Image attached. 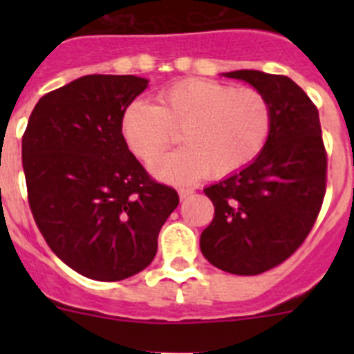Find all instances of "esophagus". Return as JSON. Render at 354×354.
Instances as JSON below:
<instances>
[{
  "label": "esophagus",
  "mask_w": 354,
  "mask_h": 354,
  "mask_svg": "<svg viewBox=\"0 0 354 354\" xmlns=\"http://www.w3.org/2000/svg\"><path fill=\"white\" fill-rule=\"evenodd\" d=\"M178 194H180V198H187L194 194V188H178Z\"/></svg>",
  "instance_id": "obj_1"
}]
</instances>
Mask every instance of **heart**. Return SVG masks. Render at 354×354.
Listing matches in <instances>:
<instances>
[{
    "mask_svg": "<svg viewBox=\"0 0 354 354\" xmlns=\"http://www.w3.org/2000/svg\"><path fill=\"white\" fill-rule=\"evenodd\" d=\"M272 128V104L263 92L200 78L160 91L157 106L133 102L121 120L128 149L145 166L173 147L181 133L183 151L152 167L160 180L173 183L203 174L226 178L245 169L262 154Z\"/></svg>",
    "mask_w": 354,
    "mask_h": 354,
    "instance_id": "obj_1",
    "label": "heart"
}]
</instances>
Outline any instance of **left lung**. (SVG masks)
I'll return each mask as SVG.
<instances>
[{"mask_svg": "<svg viewBox=\"0 0 354 354\" xmlns=\"http://www.w3.org/2000/svg\"><path fill=\"white\" fill-rule=\"evenodd\" d=\"M226 77L267 95L274 128L250 166L203 190L214 219L200 250L224 272L257 276L288 260L312 231L326 195L327 152L317 106L291 78L257 70Z\"/></svg>", "mask_w": 354, "mask_h": 354, "instance_id": "1", "label": "left lung"}]
</instances>
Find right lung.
<instances>
[{"mask_svg":"<svg viewBox=\"0 0 354 354\" xmlns=\"http://www.w3.org/2000/svg\"><path fill=\"white\" fill-rule=\"evenodd\" d=\"M133 75H85L39 99L22 137L27 198L46 243L95 281L144 270L180 203L128 151L121 120L147 88Z\"/></svg>","mask_w":354,"mask_h":354,"instance_id":"obj_1","label":"right lung"}]
</instances>
